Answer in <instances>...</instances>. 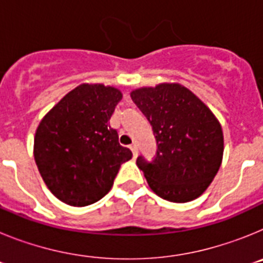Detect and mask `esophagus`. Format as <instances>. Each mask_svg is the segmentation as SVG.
I'll use <instances>...</instances> for the list:
<instances>
[{"mask_svg":"<svg viewBox=\"0 0 263 263\" xmlns=\"http://www.w3.org/2000/svg\"><path fill=\"white\" fill-rule=\"evenodd\" d=\"M130 150H132V152H133V155H134V158H137V157H138V147H137V145H136V143H133V145L130 146Z\"/></svg>","mask_w":263,"mask_h":263,"instance_id":"34e87169","label":"esophagus"}]
</instances>
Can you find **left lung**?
Here are the masks:
<instances>
[{
	"instance_id": "8db88e82",
	"label": "left lung",
	"mask_w": 263,
	"mask_h": 263,
	"mask_svg": "<svg viewBox=\"0 0 263 263\" xmlns=\"http://www.w3.org/2000/svg\"><path fill=\"white\" fill-rule=\"evenodd\" d=\"M153 126L157 157L137 158L148 187L173 203H187L204 194L221 166L224 134L213 111L179 83H160L130 92Z\"/></svg>"
}]
</instances>
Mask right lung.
<instances>
[{
  "instance_id": "obj_1",
  "label": "right lung",
  "mask_w": 263,
  "mask_h": 263,
  "mask_svg": "<svg viewBox=\"0 0 263 263\" xmlns=\"http://www.w3.org/2000/svg\"><path fill=\"white\" fill-rule=\"evenodd\" d=\"M121 90L84 83L47 111L36 127L34 159L43 182L60 201L85 206L110 191L121 164L133 154L109 126Z\"/></svg>"
}]
</instances>
